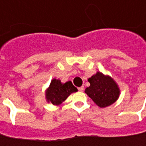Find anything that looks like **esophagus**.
<instances>
[{
    "label": "esophagus",
    "mask_w": 146,
    "mask_h": 146,
    "mask_svg": "<svg viewBox=\"0 0 146 146\" xmlns=\"http://www.w3.org/2000/svg\"><path fill=\"white\" fill-rule=\"evenodd\" d=\"M78 90H79V91H81V92H82V91H83V90H84V86H80V87H79V88H78Z\"/></svg>",
    "instance_id": "1"
}]
</instances>
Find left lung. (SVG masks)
I'll use <instances>...</instances> for the list:
<instances>
[{
    "label": "left lung",
    "instance_id": "8db88e82",
    "mask_svg": "<svg viewBox=\"0 0 146 146\" xmlns=\"http://www.w3.org/2000/svg\"><path fill=\"white\" fill-rule=\"evenodd\" d=\"M90 85L86 87V93L98 106L106 107L115 102L119 96V89L110 76L97 72L88 79Z\"/></svg>",
    "mask_w": 146,
    "mask_h": 146
}]
</instances>
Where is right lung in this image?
I'll return each instance as SVG.
<instances>
[{"label": "right lung", "instance_id": "right-lung-1", "mask_svg": "<svg viewBox=\"0 0 146 146\" xmlns=\"http://www.w3.org/2000/svg\"><path fill=\"white\" fill-rule=\"evenodd\" d=\"M77 88L73 86L71 81L61 83L60 80L54 79L46 92L48 102H51L53 105H60L73 92L77 91Z\"/></svg>", "mask_w": 146, "mask_h": 146}]
</instances>
